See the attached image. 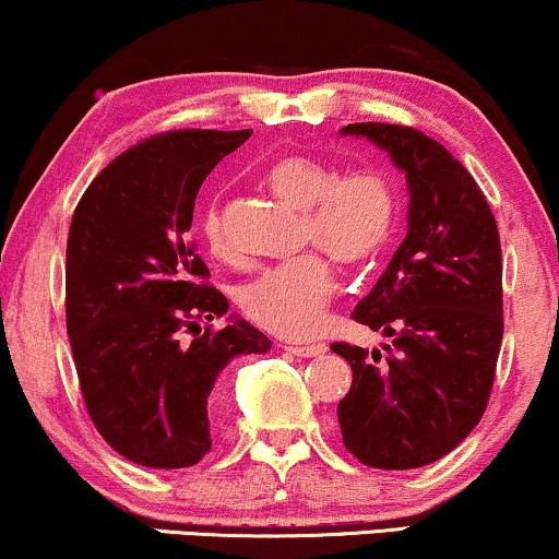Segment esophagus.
<instances>
[{"label":"esophagus","instance_id":"34e87169","mask_svg":"<svg viewBox=\"0 0 559 559\" xmlns=\"http://www.w3.org/2000/svg\"><path fill=\"white\" fill-rule=\"evenodd\" d=\"M288 354H294V356H320V354H325V344H292V346H284Z\"/></svg>","mask_w":559,"mask_h":559}]
</instances>
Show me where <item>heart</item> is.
<instances>
[{
	"label": "heart",
	"mask_w": 559,
	"mask_h": 559,
	"mask_svg": "<svg viewBox=\"0 0 559 559\" xmlns=\"http://www.w3.org/2000/svg\"><path fill=\"white\" fill-rule=\"evenodd\" d=\"M267 185L278 198L301 211V241L318 245L344 265H365L385 250L399 221V194L388 174L354 169L338 174L312 156H284L267 171ZM205 247L215 258L234 254L224 215L215 205L200 221ZM320 250L265 267L239 294L241 312L262 331L284 338H307L320 328L333 297L335 275Z\"/></svg>",
	"instance_id": "heart-1"
}]
</instances>
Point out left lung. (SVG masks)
Returning <instances> with one entry per match:
<instances>
[{"label": "left lung", "instance_id": "left-lung-1", "mask_svg": "<svg viewBox=\"0 0 559 559\" xmlns=\"http://www.w3.org/2000/svg\"><path fill=\"white\" fill-rule=\"evenodd\" d=\"M406 171L408 234L352 318L393 344L331 348L352 365L344 445L372 468L440 461L479 425L502 344V252L487 198L459 158L416 127L356 122Z\"/></svg>", "mask_w": 559, "mask_h": 559}]
</instances>
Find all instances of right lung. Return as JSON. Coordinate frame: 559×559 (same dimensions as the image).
I'll return each instance as SVG.
<instances>
[{"label":"right lung","instance_id":"1","mask_svg":"<svg viewBox=\"0 0 559 559\" xmlns=\"http://www.w3.org/2000/svg\"><path fill=\"white\" fill-rule=\"evenodd\" d=\"M252 130H169L91 181L72 213L64 314L80 393L98 435L147 468L194 466L224 414V372L271 341L228 312L190 237L213 166ZM192 334V340H185Z\"/></svg>","mask_w":559,"mask_h":559}]
</instances>
